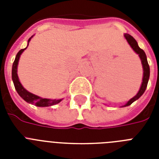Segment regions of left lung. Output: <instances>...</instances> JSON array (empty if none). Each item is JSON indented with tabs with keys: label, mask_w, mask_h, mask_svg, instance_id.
<instances>
[{
	"label": "left lung",
	"mask_w": 159,
	"mask_h": 159,
	"mask_svg": "<svg viewBox=\"0 0 159 159\" xmlns=\"http://www.w3.org/2000/svg\"><path fill=\"white\" fill-rule=\"evenodd\" d=\"M124 36H125V38L126 41H127L129 44V46L132 48V49H133V50L139 55V58H140L141 60V63H142L143 72V80H142V83H141L140 88H139V90L138 93H137L134 97H132L130 100H129L125 104L123 105V106H121L120 107H125V106H130L134 102H135L136 100H138L139 98V97H140L143 93H144L146 88H147L148 79H149V75H150L149 65H148V63L147 56H146L144 51H143V49H141V48L139 47L137 41H136L135 39L132 37V36L129 35V34H125Z\"/></svg>",
	"instance_id": "left-lung-1"
}]
</instances>
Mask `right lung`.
Listing matches in <instances>:
<instances>
[{"label": "right lung", "mask_w": 159, "mask_h": 159, "mask_svg": "<svg viewBox=\"0 0 159 159\" xmlns=\"http://www.w3.org/2000/svg\"><path fill=\"white\" fill-rule=\"evenodd\" d=\"M33 36H31V38L29 39L28 40V45L30 41L32 39ZM27 45V47H28ZM23 48L18 52V53L16 54V59L14 61L13 65H12V81H13L14 86H15V88H16V92L20 95V97L25 101L26 102L28 103H30V104L35 105L36 106H39V107H47V106H53V105L58 104L62 99H48V98H42V97H39L37 95H34L31 92H28L27 90L25 88V87L22 86V84L20 82L19 80L18 74H17V67H18V63L19 60H20V55L22 54L24 51L25 50L26 48Z\"/></svg>", "instance_id": "obj_1"}]
</instances>
